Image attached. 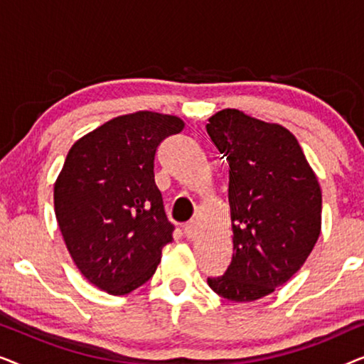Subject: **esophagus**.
<instances>
[{"label":"esophagus","mask_w":364,"mask_h":364,"mask_svg":"<svg viewBox=\"0 0 364 364\" xmlns=\"http://www.w3.org/2000/svg\"><path fill=\"white\" fill-rule=\"evenodd\" d=\"M183 233H186L187 238H196L197 233H198V227L196 222H187L186 225H183Z\"/></svg>","instance_id":"34e87169"}]
</instances>
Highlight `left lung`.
<instances>
[{"mask_svg": "<svg viewBox=\"0 0 364 364\" xmlns=\"http://www.w3.org/2000/svg\"><path fill=\"white\" fill-rule=\"evenodd\" d=\"M207 132L228 162L233 257L208 278L217 295L255 301L303 267L321 232V188L296 137L238 109L208 117ZM222 159V157H220Z\"/></svg>", "mask_w": 364, "mask_h": 364, "instance_id": "8db88e82", "label": "left lung"}]
</instances>
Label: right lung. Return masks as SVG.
I'll return each instance as SVG.
<instances>
[{
  "mask_svg": "<svg viewBox=\"0 0 364 364\" xmlns=\"http://www.w3.org/2000/svg\"><path fill=\"white\" fill-rule=\"evenodd\" d=\"M183 127L181 117L152 111L114 117L73 144L54 182L69 255L109 295L144 285L172 242L154 161L164 139Z\"/></svg>",
  "mask_w": 364,
  "mask_h": 364,
  "instance_id": "right-lung-1",
  "label": "right lung"
}]
</instances>
